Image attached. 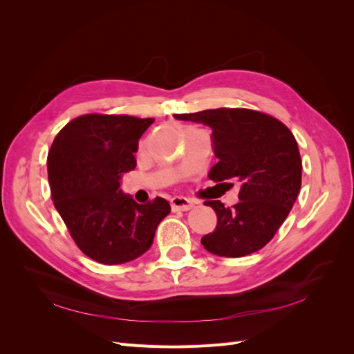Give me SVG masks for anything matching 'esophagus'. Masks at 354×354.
Instances as JSON below:
<instances>
[{"label": "esophagus", "mask_w": 354, "mask_h": 354, "mask_svg": "<svg viewBox=\"0 0 354 354\" xmlns=\"http://www.w3.org/2000/svg\"><path fill=\"white\" fill-rule=\"evenodd\" d=\"M171 208L173 211H189L194 208V202L183 196H176L171 199Z\"/></svg>", "instance_id": "1"}]
</instances>
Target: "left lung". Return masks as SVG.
I'll use <instances>...</instances> for the list:
<instances>
[{
    "label": "left lung",
    "mask_w": 354,
    "mask_h": 354,
    "mask_svg": "<svg viewBox=\"0 0 354 354\" xmlns=\"http://www.w3.org/2000/svg\"><path fill=\"white\" fill-rule=\"evenodd\" d=\"M177 120L209 125L218 162L209 180L241 183L232 208L207 201L217 227L201 243L220 257H245L261 250L282 226L301 189V156L294 134L276 118L243 108H220L176 115ZM233 186V183H229Z\"/></svg>",
    "instance_id": "1"
}]
</instances>
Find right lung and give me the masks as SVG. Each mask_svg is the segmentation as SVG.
Returning <instances> with one entry per match:
<instances>
[{
	"mask_svg": "<svg viewBox=\"0 0 354 354\" xmlns=\"http://www.w3.org/2000/svg\"><path fill=\"white\" fill-rule=\"evenodd\" d=\"M153 118L87 113L62 128L47 169L51 199L72 239L91 260L122 264L145 254L171 207L156 196L137 203L121 176L136 168L138 138Z\"/></svg>",
	"mask_w": 354,
	"mask_h": 354,
	"instance_id": "right-lung-1",
	"label": "right lung"
}]
</instances>
